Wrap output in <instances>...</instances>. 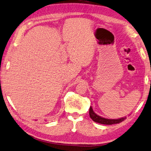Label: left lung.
Returning <instances> with one entry per match:
<instances>
[{
	"label": "left lung",
	"instance_id": "1",
	"mask_svg": "<svg viewBox=\"0 0 151 151\" xmlns=\"http://www.w3.org/2000/svg\"><path fill=\"white\" fill-rule=\"evenodd\" d=\"M89 116L91 119L93 121L96 123H100V124H104V125H112V124H116V123H119L122 122L126 119V116L123 118H120L118 119H109L103 118L102 116L98 115L93 112V109H92L91 106L89 108Z\"/></svg>",
	"mask_w": 151,
	"mask_h": 151
}]
</instances>
